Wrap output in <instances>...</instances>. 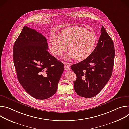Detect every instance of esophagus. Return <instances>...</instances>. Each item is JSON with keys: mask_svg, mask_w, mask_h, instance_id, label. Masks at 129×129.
<instances>
[{"mask_svg": "<svg viewBox=\"0 0 129 129\" xmlns=\"http://www.w3.org/2000/svg\"><path fill=\"white\" fill-rule=\"evenodd\" d=\"M64 69L67 71H70V68L69 67H70V64L67 62H64Z\"/></svg>", "mask_w": 129, "mask_h": 129, "instance_id": "34e87169", "label": "esophagus"}]
</instances>
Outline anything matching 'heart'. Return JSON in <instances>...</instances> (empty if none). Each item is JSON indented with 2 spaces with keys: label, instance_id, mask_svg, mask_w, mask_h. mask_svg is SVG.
<instances>
[{
  "label": "heart",
  "instance_id": "obj_1",
  "mask_svg": "<svg viewBox=\"0 0 129 129\" xmlns=\"http://www.w3.org/2000/svg\"><path fill=\"white\" fill-rule=\"evenodd\" d=\"M95 34L82 26H70L64 28L60 35H52L49 42L51 53L56 56L61 55L69 46L70 53L67 59L75 58L77 60L87 58L96 44Z\"/></svg>",
  "mask_w": 129,
  "mask_h": 129
}]
</instances>
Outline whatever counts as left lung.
<instances>
[{"mask_svg": "<svg viewBox=\"0 0 129 129\" xmlns=\"http://www.w3.org/2000/svg\"><path fill=\"white\" fill-rule=\"evenodd\" d=\"M101 31L97 45L91 54L71 67L77 76L74 90L81 97L91 98L97 95L112 74L115 57L113 41L103 25Z\"/></svg>", "mask_w": 129, "mask_h": 129, "instance_id": "8db88e82", "label": "left lung"}]
</instances>
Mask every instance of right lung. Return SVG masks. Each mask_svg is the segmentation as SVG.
Returning <instances> with one entry per match:
<instances>
[{
  "mask_svg": "<svg viewBox=\"0 0 129 129\" xmlns=\"http://www.w3.org/2000/svg\"><path fill=\"white\" fill-rule=\"evenodd\" d=\"M48 49L46 38L25 25L13 48L18 80L28 94L38 99L56 93L64 70L63 64Z\"/></svg>",
  "mask_w": 129,
  "mask_h": 129,
  "instance_id": "obj_1",
  "label": "right lung"
}]
</instances>
